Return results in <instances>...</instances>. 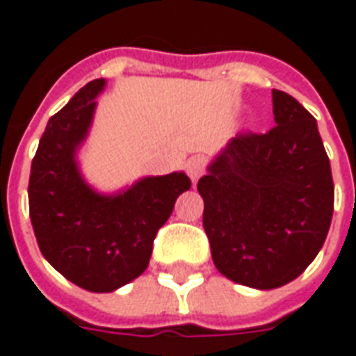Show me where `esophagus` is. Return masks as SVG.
<instances>
[{"instance_id":"esophagus-1","label":"esophagus","mask_w":356,"mask_h":356,"mask_svg":"<svg viewBox=\"0 0 356 356\" xmlns=\"http://www.w3.org/2000/svg\"><path fill=\"white\" fill-rule=\"evenodd\" d=\"M206 160L202 158V156H194L191 158L188 162H186V173H188V177L193 179V183H196L198 179L204 175V171H206Z\"/></svg>"}]
</instances>
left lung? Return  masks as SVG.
Returning <instances> with one entry per match:
<instances>
[{
	"label": "left lung",
	"mask_w": 356,
	"mask_h": 356,
	"mask_svg": "<svg viewBox=\"0 0 356 356\" xmlns=\"http://www.w3.org/2000/svg\"><path fill=\"white\" fill-rule=\"evenodd\" d=\"M275 127L242 131L198 181L204 231L217 270L273 290L321 252L334 213V181L316 120L273 89Z\"/></svg>",
	"instance_id": "obj_1"
}]
</instances>
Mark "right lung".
<instances>
[{
  "instance_id": "obj_1",
  "label": "right lung",
  "mask_w": 356,
  "mask_h": 356,
  "mask_svg": "<svg viewBox=\"0 0 356 356\" xmlns=\"http://www.w3.org/2000/svg\"><path fill=\"white\" fill-rule=\"evenodd\" d=\"M102 86L104 80L89 81L51 118L28 183L30 219L43 257L89 291L116 290L145 273L156 234L179 194L191 188L185 173L143 179L118 196H101L83 183L74 152Z\"/></svg>"
}]
</instances>
